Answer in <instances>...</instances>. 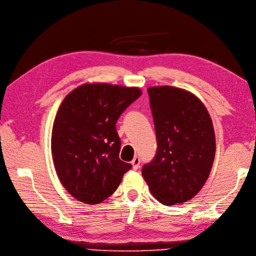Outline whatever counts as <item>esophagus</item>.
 I'll use <instances>...</instances> for the list:
<instances>
[{
    "label": "esophagus",
    "mask_w": 256,
    "mask_h": 256,
    "mask_svg": "<svg viewBox=\"0 0 256 256\" xmlns=\"http://www.w3.org/2000/svg\"><path fill=\"white\" fill-rule=\"evenodd\" d=\"M132 168L134 170H138L139 166H140V158L139 156L134 158V160L132 161Z\"/></svg>",
    "instance_id": "1"
}]
</instances>
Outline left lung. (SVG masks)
Listing matches in <instances>:
<instances>
[{"label":"left lung","mask_w":256,"mask_h":256,"mask_svg":"<svg viewBox=\"0 0 256 256\" xmlns=\"http://www.w3.org/2000/svg\"><path fill=\"white\" fill-rule=\"evenodd\" d=\"M156 134V156L142 176L156 200L171 206L202 190L212 171L216 139L212 118L194 94L173 86L148 88Z\"/></svg>","instance_id":"1"}]
</instances>
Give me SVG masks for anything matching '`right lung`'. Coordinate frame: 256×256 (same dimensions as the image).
I'll return each mask as SVG.
<instances>
[{
    "label": "right lung",
    "instance_id": "obj_1",
    "mask_svg": "<svg viewBox=\"0 0 256 256\" xmlns=\"http://www.w3.org/2000/svg\"><path fill=\"white\" fill-rule=\"evenodd\" d=\"M140 95L138 88L83 84L61 103L51 151L61 184L78 200L88 205L105 200L132 168L119 158L116 122Z\"/></svg>",
    "mask_w": 256,
    "mask_h": 256
}]
</instances>
